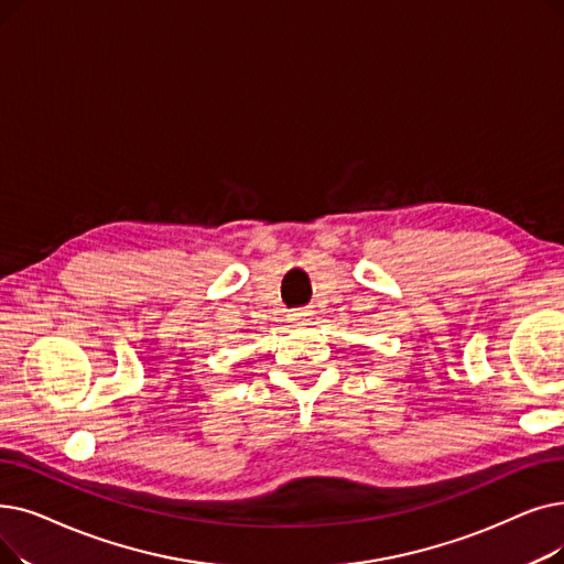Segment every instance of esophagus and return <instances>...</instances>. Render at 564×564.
<instances>
[{"label": "esophagus", "mask_w": 564, "mask_h": 564, "mask_svg": "<svg viewBox=\"0 0 564 564\" xmlns=\"http://www.w3.org/2000/svg\"><path fill=\"white\" fill-rule=\"evenodd\" d=\"M308 315H311L308 308H295V311H290L288 317H290V321H295V323H306Z\"/></svg>", "instance_id": "34e87169"}]
</instances>
